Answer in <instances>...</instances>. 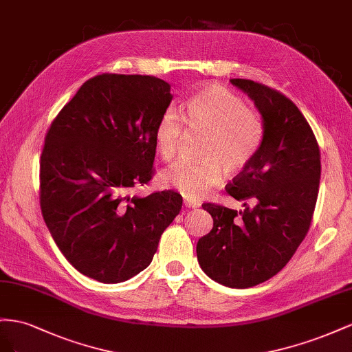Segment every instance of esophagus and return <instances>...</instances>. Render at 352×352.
Returning <instances> with one entry per match:
<instances>
[{
	"label": "esophagus",
	"instance_id": "obj_1",
	"mask_svg": "<svg viewBox=\"0 0 352 352\" xmlns=\"http://www.w3.org/2000/svg\"><path fill=\"white\" fill-rule=\"evenodd\" d=\"M184 206L190 208V209H196L200 206L199 202H193V200H184Z\"/></svg>",
	"mask_w": 352,
	"mask_h": 352
}]
</instances>
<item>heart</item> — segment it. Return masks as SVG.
Returning a JSON list of instances; mask_svg holds the SVG:
<instances>
[{"instance_id": "1", "label": "heart", "mask_w": 352, "mask_h": 352, "mask_svg": "<svg viewBox=\"0 0 352 352\" xmlns=\"http://www.w3.org/2000/svg\"><path fill=\"white\" fill-rule=\"evenodd\" d=\"M184 122L190 131L204 133L199 142L200 160H179L160 174L164 186L177 190L188 200L204 199L223 182V174L243 170L263 143V120L245 100L226 87L209 84L188 98ZM157 155L169 160L183 140L182 118L173 107L160 115L155 128Z\"/></svg>"}]
</instances>
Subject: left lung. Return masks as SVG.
<instances>
[{
	"label": "left lung",
	"mask_w": 352,
	"mask_h": 352,
	"mask_svg": "<svg viewBox=\"0 0 352 352\" xmlns=\"http://www.w3.org/2000/svg\"><path fill=\"white\" fill-rule=\"evenodd\" d=\"M230 82L254 100L263 116V143L226 187L230 196L245 202V209L237 212L215 204L202 205L214 227L199 239L196 252L199 265L217 283L246 289L276 276L305 239L321 165L316 135L292 100L250 79Z\"/></svg>",
	"instance_id": "left-lung-1"
}]
</instances>
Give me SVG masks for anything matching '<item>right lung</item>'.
Returning <instances> with one entry per match:
<instances>
[{"label": "right lung", "instance_id": "add662e5", "mask_svg": "<svg viewBox=\"0 0 352 352\" xmlns=\"http://www.w3.org/2000/svg\"><path fill=\"white\" fill-rule=\"evenodd\" d=\"M173 94L164 79L102 74L88 79L47 131L39 204L79 273L120 283L148 267L183 206L173 190L129 196L153 175L155 128Z\"/></svg>", "mask_w": 352, "mask_h": 352}]
</instances>
